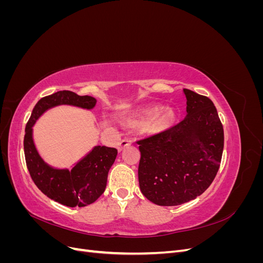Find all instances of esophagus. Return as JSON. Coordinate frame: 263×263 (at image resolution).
<instances>
[{
	"instance_id": "34e87169",
	"label": "esophagus",
	"mask_w": 263,
	"mask_h": 263,
	"mask_svg": "<svg viewBox=\"0 0 263 263\" xmlns=\"http://www.w3.org/2000/svg\"><path fill=\"white\" fill-rule=\"evenodd\" d=\"M132 142H133V140H132V139H129V138H125V139L121 140V141L118 142V145H117V149H118V151H122L125 147H127V146H130V145H132Z\"/></svg>"
}]
</instances>
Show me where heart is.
I'll use <instances>...</instances> for the list:
<instances>
[{"label":"heart","mask_w":263,"mask_h":263,"mask_svg":"<svg viewBox=\"0 0 263 263\" xmlns=\"http://www.w3.org/2000/svg\"><path fill=\"white\" fill-rule=\"evenodd\" d=\"M162 112V107L161 106H155L151 107L146 110V117L153 118L155 117L151 123L148 125V130L150 133H161L165 129L170 128V127L176 122V114H174L173 110L168 109L163 112L161 115L160 112Z\"/></svg>","instance_id":"b5f03b06"}]
</instances>
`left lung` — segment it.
Here are the masks:
<instances>
[{
	"instance_id": "1",
	"label": "left lung",
	"mask_w": 263,
	"mask_h": 263,
	"mask_svg": "<svg viewBox=\"0 0 263 263\" xmlns=\"http://www.w3.org/2000/svg\"><path fill=\"white\" fill-rule=\"evenodd\" d=\"M186 116L178 125L137 141L141 193L160 206H176L205 192L219 169L224 129L209 99L183 89Z\"/></svg>"
}]
</instances>
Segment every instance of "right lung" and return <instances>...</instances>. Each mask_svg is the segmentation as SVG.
Instances as JSON below:
<instances>
[{"label":"right lung","mask_w":263,"mask_h":263,"mask_svg":"<svg viewBox=\"0 0 263 263\" xmlns=\"http://www.w3.org/2000/svg\"><path fill=\"white\" fill-rule=\"evenodd\" d=\"M97 100L89 95L80 97L71 91H59L37 102L25 128L24 153L27 169L36 186L54 202L69 208H83L94 203L104 193L107 174L113 165L117 150L95 146L71 170L57 169L45 162L33 138V126L46 110L59 105L92 109Z\"/></svg>","instance_id":"add662e5"}]
</instances>
